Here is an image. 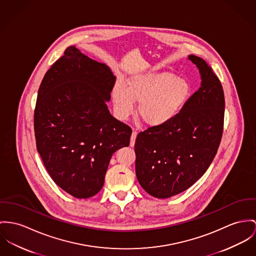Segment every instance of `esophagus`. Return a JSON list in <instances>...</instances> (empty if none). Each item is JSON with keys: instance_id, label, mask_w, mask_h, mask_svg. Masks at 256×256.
Wrapping results in <instances>:
<instances>
[{"instance_id": "obj_1", "label": "esophagus", "mask_w": 256, "mask_h": 256, "mask_svg": "<svg viewBox=\"0 0 256 256\" xmlns=\"http://www.w3.org/2000/svg\"><path fill=\"white\" fill-rule=\"evenodd\" d=\"M136 136H138V132L136 130L132 132V136H130V146L132 147L134 145V142H136Z\"/></svg>"}]
</instances>
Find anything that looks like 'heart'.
<instances>
[{
	"instance_id": "heart-1",
	"label": "heart",
	"mask_w": 256,
	"mask_h": 256,
	"mask_svg": "<svg viewBox=\"0 0 256 256\" xmlns=\"http://www.w3.org/2000/svg\"><path fill=\"white\" fill-rule=\"evenodd\" d=\"M185 79L170 72L147 73L132 77L126 84L117 82L112 90L113 106L120 120L128 118L138 103V114L150 126H160L174 118L190 96Z\"/></svg>"
}]
</instances>
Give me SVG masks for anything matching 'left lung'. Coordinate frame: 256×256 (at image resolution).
<instances>
[{
	"mask_svg": "<svg viewBox=\"0 0 256 256\" xmlns=\"http://www.w3.org/2000/svg\"><path fill=\"white\" fill-rule=\"evenodd\" d=\"M202 86L170 122L139 132L134 144L138 182L151 196L166 198L191 187L216 155L224 126L225 99L220 80L200 58Z\"/></svg>",
	"mask_w": 256,
	"mask_h": 256,
	"instance_id": "8db88e82",
	"label": "left lung"
}]
</instances>
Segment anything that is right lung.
I'll return each mask as SVG.
<instances>
[{
    "label": "right lung",
    "instance_id": "obj_1",
    "mask_svg": "<svg viewBox=\"0 0 256 256\" xmlns=\"http://www.w3.org/2000/svg\"><path fill=\"white\" fill-rule=\"evenodd\" d=\"M115 82L107 65L72 46L40 82L34 111L37 150L52 180L73 197L98 193L113 153L130 145V126L106 104Z\"/></svg>",
    "mask_w": 256,
    "mask_h": 256
}]
</instances>
